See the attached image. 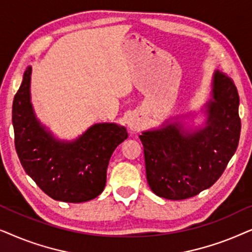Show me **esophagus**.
Listing matches in <instances>:
<instances>
[{
    "instance_id": "34e87169",
    "label": "esophagus",
    "mask_w": 252,
    "mask_h": 252,
    "mask_svg": "<svg viewBox=\"0 0 252 252\" xmlns=\"http://www.w3.org/2000/svg\"><path fill=\"white\" fill-rule=\"evenodd\" d=\"M128 127H129L130 130H133V132H135V130H139L140 127H141V122L139 120V118H135V117L130 118L129 123H128Z\"/></svg>"
}]
</instances>
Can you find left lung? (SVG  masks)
<instances>
[{"label": "left lung", "instance_id": "obj_1", "mask_svg": "<svg viewBox=\"0 0 252 252\" xmlns=\"http://www.w3.org/2000/svg\"><path fill=\"white\" fill-rule=\"evenodd\" d=\"M239 103L233 79L216 71L205 127L189 133L174 123L140 135L147 180L155 194L174 201L186 199L221 177L239 144Z\"/></svg>", "mask_w": 252, "mask_h": 252}]
</instances>
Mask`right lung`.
I'll use <instances>...</instances> for the list:
<instances>
[{"label":"right lung","mask_w":252,"mask_h":252,"mask_svg":"<svg viewBox=\"0 0 252 252\" xmlns=\"http://www.w3.org/2000/svg\"><path fill=\"white\" fill-rule=\"evenodd\" d=\"M31 73L30 66L12 103L15 147L24 170L56 201L81 203L97 197L105 187L111 155L128 134L116 124H96L73 142L56 141L33 113Z\"/></svg>","instance_id":"1"}]
</instances>
